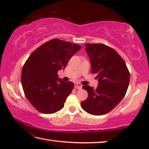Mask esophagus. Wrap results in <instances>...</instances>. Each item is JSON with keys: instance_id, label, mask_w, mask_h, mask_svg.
<instances>
[{"instance_id": "1", "label": "esophagus", "mask_w": 149, "mask_h": 149, "mask_svg": "<svg viewBox=\"0 0 149 149\" xmlns=\"http://www.w3.org/2000/svg\"><path fill=\"white\" fill-rule=\"evenodd\" d=\"M75 88L77 89H81L82 88V85L79 83H76V84H75Z\"/></svg>"}]
</instances>
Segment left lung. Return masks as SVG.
I'll return each mask as SVG.
<instances>
[{"label": "left lung", "mask_w": 149, "mask_h": 149, "mask_svg": "<svg viewBox=\"0 0 149 149\" xmlns=\"http://www.w3.org/2000/svg\"><path fill=\"white\" fill-rule=\"evenodd\" d=\"M89 55L91 73L97 74L98 87H83L87 99L81 102L85 112L101 116L116 107L123 99L130 84V75L125 62L114 49L97 43L85 45Z\"/></svg>", "instance_id": "8db88e82"}]
</instances>
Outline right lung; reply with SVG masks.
Instances as JSON below:
<instances>
[{
  "instance_id": "1",
  "label": "right lung",
  "mask_w": 149,
  "mask_h": 149,
  "mask_svg": "<svg viewBox=\"0 0 149 149\" xmlns=\"http://www.w3.org/2000/svg\"><path fill=\"white\" fill-rule=\"evenodd\" d=\"M81 49L80 45L54 39L29 56L22 69V85L27 100L40 112L53 114L64 107L74 84L64 81L57 73Z\"/></svg>"
}]
</instances>
